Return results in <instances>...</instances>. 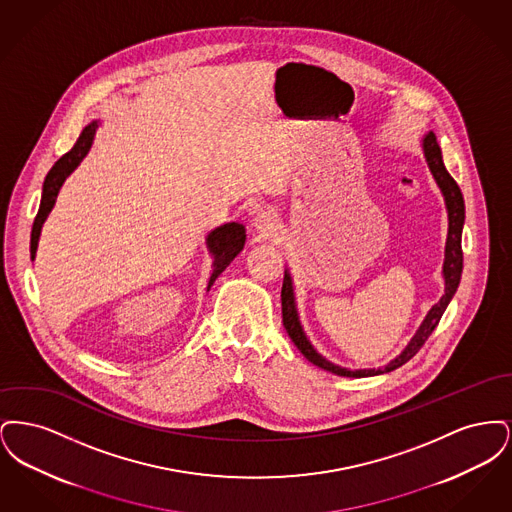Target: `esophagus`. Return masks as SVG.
<instances>
[{"label":"esophagus","instance_id":"esophagus-1","mask_svg":"<svg viewBox=\"0 0 512 512\" xmlns=\"http://www.w3.org/2000/svg\"><path fill=\"white\" fill-rule=\"evenodd\" d=\"M253 224H255V228H257L259 232H263V234H267V236H276L278 230H280L278 213H276V209H272V207L261 209V211L257 213Z\"/></svg>","mask_w":512,"mask_h":512}]
</instances>
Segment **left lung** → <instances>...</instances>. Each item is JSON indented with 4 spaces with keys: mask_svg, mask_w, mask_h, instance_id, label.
Wrapping results in <instances>:
<instances>
[{
    "mask_svg": "<svg viewBox=\"0 0 512 512\" xmlns=\"http://www.w3.org/2000/svg\"><path fill=\"white\" fill-rule=\"evenodd\" d=\"M422 149H424V157L426 163L430 167V172L434 176V180L438 182L439 190L445 199V207H447V219H449V228H447V242H445V259H443V280H445V293L441 295L438 303L428 311L426 318L422 320L420 328L416 330L413 340L409 341V345L401 351L399 357H395L384 368H359V370H349L343 366L334 365L330 361H326L317 349L311 345V341L307 340L303 326L299 322L297 315V307H295V293H293V280L290 276V270H286L284 274V284H282V322L284 328L288 332V336L292 338L295 347L305 355L307 361H311L318 368H324L332 374L338 376H347V378H366V376H378L384 372H391L399 366L405 365L407 361H411L414 355L420 351V347L424 345V341L430 338V334L436 330L439 318L445 313L449 301L453 299V295L459 288L461 282V274H463V247H461V238H463L464 224V199L461 194V188L457 186V182L453 180V176L447 172L443 159H441V149L436 140L434 132H428L422 138Z\"/></svg>",
    "mask_w": 512,
    "mask_h": 512,
    "instance_id": "8db88e82",
    "label": "left lung"
}]
</instances>
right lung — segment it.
<instances>
[{
    "label": "right lung",
    "instance_id": "1",
    "mask_svg": "<svg viewBox=\"0 0 512 512\" xmlns=\"http://www.w3.org/2000/svg\"><path fill=\"white\" fill-rule=\"evenodd\" d=\"M99 122L92 121L78 136L76 144H74L71 151H67L48 172L46 180H44V188H42V201H40V209H38V215L34 219L32 224V234H30V257L34 261L36 257V249H38V240H40V232H42V226L48 219L53 205H55V199L57 194L63 186V182L67 180V176L80 165V161L88 155L92 142H94V136H96V130H98ZM205 244L209 253L213 255V272H211V278H209V286H207V292L211 290V286L215 284V280L222 274V270L228 267L234 257L244 249L245 244V228L244 224L240 222H226L219 228L211 230L205 238Z\"/></svg>",
    "mask_w": 512,
    "mask_h": 512
}]
</instances>
